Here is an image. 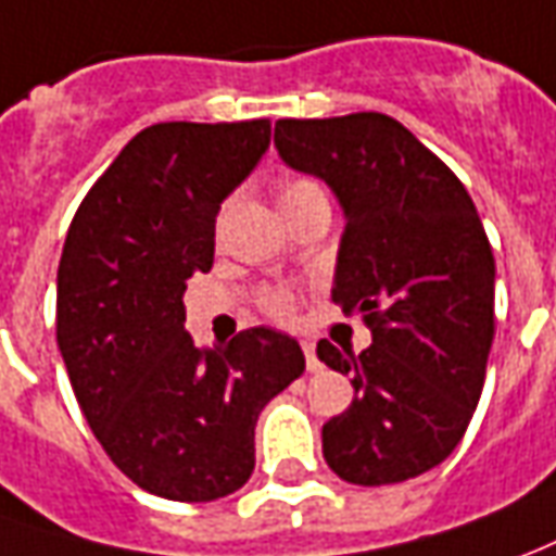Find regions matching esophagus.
<instances>
[{"label":"esophagus","mask_w":556,"mask_h":556,"mask_svg":"<svg viewBox=\"0 0 556 556\" xmlns=\"http://www.w3.org/2000/svg\"><path fill=\"white\" fill-rule=\"evenodd\" d=\"M301 349H304L306 370H309V372H318V370H321V361L316 358V345H313V343H301Z\"/></svg>","instance_id":"esophagus-1"}]
</instances>
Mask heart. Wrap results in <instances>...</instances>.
Returning <instances> with one entry per match:
<instances>
[{
    "label": "heart",
    "mask_w": 556,
    "mask_h": 556,
    "mask_svg": "<svg viewBox=\"0 0 556 556\" xmlns=\"http://www.w3.org/2000/svg\"><path fill=\"white\" fill-rule=\"evenodd\" d=\"M313 201H328V192H325V186L318 184L316 177L298 174V177L282 180V186H279V207H282V213L306 207V204H313ZM225 213H228V207L219 211V223H216L219 228H223L225 223ZM262 309H265L270 318H277V321H289V318H294V313H298V298H294L289 289H270L265 291V298H262Z\"/></svg>",
    "instance_id": "heart-1"
}]
</instances>
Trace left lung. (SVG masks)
<instances>
[{
  "instance_id": "1",
  "label": "left lung",
  "mask_w": 556,
  "mask_h": 556,
  "mask_svg": "<svg viewBox=\"0 0 556 556\" xmlns=\"http://www.w3.org/2000/svg\"><path fill=\"white\" fill-rule=\"evenodd\" d=\"M274 143L340 198L331 301L372 333L361 355L316 345L355 388L321 427L325 460L364 488L415 479L454 452L484 386L494 250L479 211L454 170L388 114L277 119Z\"/></svg>"
}]
</instances>
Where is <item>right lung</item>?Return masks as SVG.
Masks as SVG:
<instances>
[{
    "label": "right lung",
    "instance_id": "obj_1",
    "mask_svg": "<svg viewBox=\"0 0 556 556\" xmlns=\"http://www.w3.org/2000/svg\"><path fill=\"white\" fill-rule=\"evenodd\" d=\"M270 143V119L156 123L92 184L56 274V343L96 440L138 488L180 503L235 494L255 421L304 372L270 328L225 349L186 331V282L213 267L225 195Z\"/></svg>",
    "mask_w": 556,
    "mask_h": 556
}]
</instances>
